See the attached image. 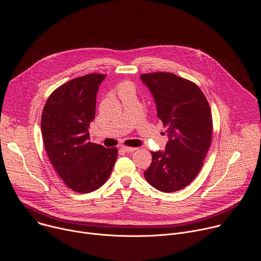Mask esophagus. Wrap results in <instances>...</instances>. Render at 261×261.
I'll return each mask as SVG.
<instances>
[{
  "mask_svg": "<svg viewBox=\"0 0 261 261\" xmlns=\"http://www.w3.org/2000/svg\"><path fill=\"white\" fill-rule=\"evenodd\" d=\"M122 149L126 152H134L137 150V148H133V147H123Z\"/></svg>",
  "mask_w": 261,
  "mask_h": 261,
  "instance_id": "obj_1",
  "label": "esophagus"
}]
</instances>
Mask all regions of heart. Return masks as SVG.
Masks as SVG:
<instances>
[{"instance_id":"1","label":"heart","mask_w":261,"mask_h":261,"mask_svg":"<svg viewBox=\"0 0 261 261\" xmlns=\"http://www.w3.org/2000/svg\"><path fill=\"white\" fill-rule=\"evenodd\" d=\"M116 90L118 96H123V94H128V93H134L135 94V85L133 82L129 80H124L121 83H118L116 86Z\"/></svg>"}]
</instances>
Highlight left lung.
<instances>
[{
  "label": "left lung",
  "instance_id": "obj_1",
  "mask_svg": "<svg viewBox=\"0 0 261 261\" xmlns=\"http://www.w3.org/2000/svg\"><path fill=\"white\" fill-rule=\"evenodd\" d=\"M151 90L158 118L167 127L164 152H152L146 180L163 193L180 191L200 173L212 139L209 103L199 86L172 73L140 76Z\"/></svg>",
  "mask_w": 261,
  "mask_h": 261
}]
</instances>
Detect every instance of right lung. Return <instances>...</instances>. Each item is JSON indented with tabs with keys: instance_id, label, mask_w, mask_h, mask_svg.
<instances>
[{
	"instance_id": "add662e5",
	"label": "right lung",
	"mask_w": 261,
	"mask_h": 261,
	"mask_svg": "<svg viewBox=\"0 0 261 261\" xmlns=\"http://www.w3.org/2000/svg\"><path fill=\"white\" fill-rule=\"evenodd\" d=\"M104 74H88L56 88L41 114V133L48 157L65 185L80 194L100 188L117 158L116 148L89 141L96 98Z\"/></svg>"
}]
</instances>
